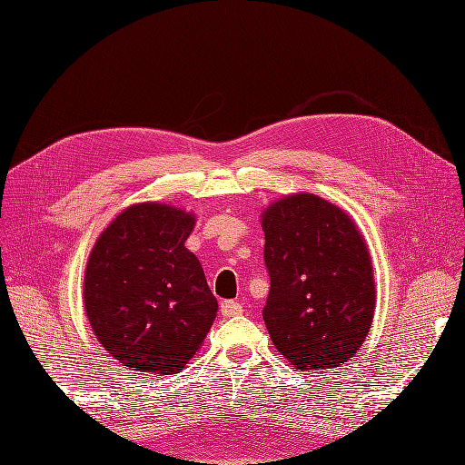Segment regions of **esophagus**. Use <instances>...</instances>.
Returning a JSON list of instances; mask_svg holds the SVG:
<instances>
[{
  "mask_svg": "<svg viewBox=\"0 0 465 465\" xmlns=\"http://www.w3.org/2000/svg\"><path fill=\"white\" fill-rule=\"evenodd\" d=\"M220 312H223L224 316H237L242 312V307H241V303L228 300V302L220 303Z\"/></svg>",
  "mask_w": 465,
  "mask_h": 465,
  "instance_id": "esophagus-1",
  "label": "esophagus"
}]
</instances>
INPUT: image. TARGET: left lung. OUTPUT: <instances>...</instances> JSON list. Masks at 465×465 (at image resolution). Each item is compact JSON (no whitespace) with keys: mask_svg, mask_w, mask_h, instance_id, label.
I'll list each match as a JSON object with an SVG mask.
<instances>
[{"mask_svg":"<svg viewBox=\"0 0 465 465\" xmlns=\"http://www.w3.org/2000/svg\"><path fill=\"white\" fill-rule=\"evenodd\" d=\"M270 296L263 322L292 370H331L370 333L377 290L354 220L316 193H292L262 213Z\"/></svg>","mask_w":465,"mask_h":465,"instance_id":"1","label":"left lung"}]
</instances>
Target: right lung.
<instances>
[{
	"instance_id": "1",
	"label": "right lung",
	"mask_w": 465,
	"mask_h": 465,
	"mask_svg": "<svg viewBox=\"0 0 465 465\" xmlns=\"http://www.w3.org/2000/svg\"><path fill=\"white\" fill-rule=\"evenodd\" d=\"M195 216L169 203L130 205L100 233L84 270L86 319L130 370L173 375L195 354L218 311L186 247Z\"/></svg>"
}]
</instances>
